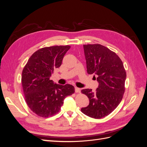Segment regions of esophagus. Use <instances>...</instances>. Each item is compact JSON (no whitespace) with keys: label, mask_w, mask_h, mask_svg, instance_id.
<instances>
[{"label":"esophagus","mask_w":147,"mask_h":147,"mask_svg":"<svg viewBox=\"0 0 147 147\" xmlns=\"http://www.w3.org/2000/svg\"><path fill=\"white\" fill-rule=\"evenodd\" d=\"M75 92H77V93L80 92V91H81L80 88H77V87H75Z\"/></svg>","instance_id":"obj_1"}]
</instances>
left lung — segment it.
I'll list each match as a JSON object with an SVG mask.
<instances>
[{"mask_svg":"<svg viewBox=\"0 0 147 147\" xmlns=\"http://www.w3.org/2000/svg\"><path fill=\"white\" fill-rule=\"evenodd\" d=\"M88 74L97 75L99 86L94 92L84 89L90 104L81 109L87 116L100 119L107 116L121 102L125 91L126 73L121 59L100 44L83 45Z\"/></svg>","mask_w":147,"mask_h":147,"instance_id":"obj_1","label":"left lung"}]
</instances>
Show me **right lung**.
<instances>
[{"mask_svg": "<svg viewBox=\"0 0 147 147\" xmlns=\"http://www.w3.org/2000/svg\"><path fill=\"white\" fill-rule=\"evenodd\" d=\"M69 45L44 47L30 57L22 72L24 99L29 109L38 116L48 118L59 112L64 99L75 92L69 84L60 85L50 80L51 74L62 64Z\"/></svg>", "mask_w": 147, "mask_h": 147, "instance_id": "add662e5", "label": "right lung"}]
</instances>
